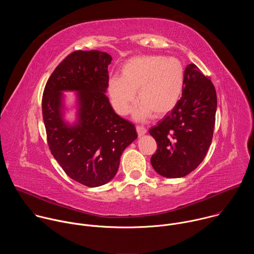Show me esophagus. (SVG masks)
<instances>
[{"label":"esophagus","mask_w":254,"mask_h":254,"mask_svg":"<svg viewBox=\"0 0 254 254\" xmlns=\"http://www.w3.org/2000/svg\"><path fill=\"white\" fill-rule=\"evenodd\" d=\"M136 131H137V134L140 136L147 132V128L142 126H136Z\"/></svg>","instance_id":"34e87169"}]
</instances>
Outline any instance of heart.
I'll use <instances>...</instances> for the list:
<instances>
[{
	"instance_id": "b5f03b06",
	"label": "heart",
	"mask_w": 254,
	"mask_h": 254,
	"mask_svg": "<svg viewBox=\"0 0 254 254\" xmlns=\"http://www.w3.org/2000/svg\"><path fill=\"white\" fill-rule=\"evenodd\" d=\"M184 87V67L176 57L144 55L129 59L122 68L121 76L108 80L107 91L114 110L127 116L137 99V118L151 112L163 116L178 103Z\"/></svg>"
}]
</instances>
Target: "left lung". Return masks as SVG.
I'll return each instance as SVG.
<instances>
[{"label":"left lung","instance_id":"left-lung-1","mask_svg":"<svg viewBox=\"0 0 254 254\" xmlns=\"http://www.w3.org/2000/svg\"><path fill=\"white\" fill-rule=\"evenodd\" d=\"M217 95L209 77L195 65L184 71L182 97L149 132L158 149L151 158L155 171L167 178L185 177L204 160L211 144Z\"/></svg>","mask_w":254,"mask_h":254}]
</instances>
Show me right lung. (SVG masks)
<instances>
[{
    "mask_svg": "<svg viewBox=\"0 0 254 254\" xmlns=\"http://www.w3.org/2000/svg\"><path fill=\"white\" fill-rule=\"evenodd\" d=\"M112 56L97 50L74 51L50 75L42 97V115L51 154L63 171L87 187L116 176L123 152L137 137L134 126L118 116L105 95ZM63 90H77L79 124L62 119Z\"/></svg>",
    "mask_w": 254,
    "mask_h": 254,
    "instance_id": "1",
    "label": "right lung"
}]
</instances>
